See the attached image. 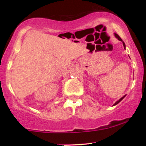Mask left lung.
Here are the masks:
<instances>
[{"label":"left lung","instance_id":"left-lung-1","mask_svg":"<svg viewBox=\"0 0 146 146\" xmlns=\"http://www.w3.org/2000/svg\"><path fill=\"white\" fill-rule=\"evenodd\" d=\"M115 37H116V38H117V39H118V40H119V41H121V42H122V43H123V47H124V48H125V43H124V42H123V40H121V38H120V37H119V36H118V35H117V33H115ZM125 96H126V95H124V96H123V97H122V98H120V99H119V100H118V101H117L116 102H115V104H113V106H115V105H117V104H119V102H121V100H123V98H124Z\"/></svg>","mask_w":146,"mask_h":146}]
</instances>
